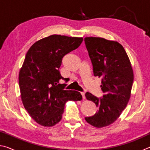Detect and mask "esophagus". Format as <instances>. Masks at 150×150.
<instances>
[{
  "label": "esophagus",
  "instance_id": "obj_1",
  "mask_svg": "<svg viewBox=\"0 0 150 150\" xmlns=\"http://www.w3.org/2000/svg\"><path fill=\"white\" fill-rule=\"evenodd\" d=\"M81 95H82V97H83V99L85 100V93H81Z\"/></svg>",
  "mask_w": 150,
  "mask_h": 150
}]
</instances>
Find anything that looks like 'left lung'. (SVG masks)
<instances>
[{"instance_id": "left-lung-1", "label": "left lung", "mask_w": 150, "mask_h": 150, "mask_svg": "<svg viewBox=\"0 0 150 150\" xmlns=\"http://www.w3.org/2000/svg\"><path fill=\"white\" fill-rule=\"evenodd\" d=\"M85 43L95 77L101 79L103 98L90 93L87 100L98 107L97 112L85 120L96 128L109 126L117 120L131 96L134 72L130 59L120 43L99 37H87Z\"/></svg>"}]
</instances>
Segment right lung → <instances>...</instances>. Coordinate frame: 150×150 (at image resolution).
<instances>
[{
	"mask_svg": "<svg viewBox=\"0 0 150 150\" xmlns=\"http://www.w3.org/2000/svg\"><path fill=\"white\" fill-rule=\"evenodd\" d=\"M83 38L54 34L35 42L28 51L20 70V96L24 108L40 125L59 122L68 100H82L76 91L63 89L65 80L59 69L62 58L79 47Z\"/></svg>",
	"mask_w": 150,
	"mask_h": 150,
	"instance_id": "right-lung-1",
	"label": "right lung"
}]
</instances>
